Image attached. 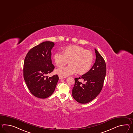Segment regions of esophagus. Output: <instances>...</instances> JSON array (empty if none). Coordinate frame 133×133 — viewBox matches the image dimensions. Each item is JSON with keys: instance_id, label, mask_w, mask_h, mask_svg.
<instances>
[{"instance_id": "esophagus-1", "label": "esophagus", "mask_w": 133, "mask_h": 133, "mask_svg": "<svg viewBox=\"0 0 133 133\" xmlns=\"http://www.w3.org/2000/svg\"><path fill=\"white\" fill-rule=\"evenodd\" d=\"M58 77H59V79H63V78H65V77H62L61 76H58Z\"/></svg>"}]
</instances>
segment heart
Returning a JSON list of instances; mask_svg holds the SVG:
<instances>
[{
	"label": "heart",
	"instance_id": "heart-1",
	"mask_svg": "<svg viewBox=\"0 0 133 133\" xmlns=\"http://www.w3.org/2000/svg\"><path fill=\"white\" fill-rule=\"evenodd\" d=\"M55 64L58 67H62L68 63L65 67L58 68L56 72L59 76L66 77L77 71L80 75L87 73L90 69L93 61L92 53L80 46L72 45L65 48L63 54L57 52L53 55Z\"/></svg>",
	"mask_w": 133,
	"mask_h": 133
}]
</instances>
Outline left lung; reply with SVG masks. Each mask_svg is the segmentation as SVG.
Listing matches in <instances>:
<instances>
[{"instance_id":"1","label":"left lung","mask_w":133,"mask_h":133,"mask_svg":"<svg viewBox=\"0 0 133 133\" xmlns=\"http://www.w3.org/2000/svg\"><path fill=\"white\" fill-rule=\"evenodd\" d=\"M96 62L90 70L79 78L75 79L72 95L79 103H88L100 93L106 74V65L101 55L95 49ZM84 81L83 83L79 80Z\"/></svg>"}]
</instances>
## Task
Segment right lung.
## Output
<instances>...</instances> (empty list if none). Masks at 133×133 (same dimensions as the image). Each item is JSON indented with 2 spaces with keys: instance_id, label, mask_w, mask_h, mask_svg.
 I'll list each match as a JSON object with an SVG mask.
<instances>
[{
  "instance_id": "right-lung-1",
  "label": "right lung",
  "mask_w": 133,
  "mask_h": 133,
  "mask_svg": "<svg viewBox=\"0 0 133 133\" xmlns=\"http://www.w3.org/2000/svg\"><path fill=\"white\" fill-rule=\"evenodd\" d=\"M53 42L45 41L32 48L27 53L23 65V77L30 92L36 97L45 98L52 95L58 80V75H45L55 68L51 61Z\"/></svg>"
}]
</instances>
